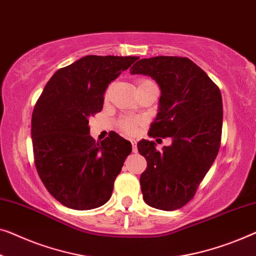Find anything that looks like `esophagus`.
Returning <instances> with one entry per match:
<instances>
[{
	"label": "esophagus",
	"instance_id": "obj_1",
	"mask_svg": "<svg viewBox=\"0 0 256 256\" xmlns=\"http://www.w3.org/2000/svg\"><path fill=\"white\" fill-rule=\"evenodd\" d=\"M130 142H132V152L136 154L137 152V142L135 140H132Z\"/></svg>",
	"mask_w": 256,
	"mask_h": 256
}]
</instances>
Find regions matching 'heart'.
I'll return each instance as SVG.
<instances>
[{
	"label": "heart",
	"instance_id": "heart-1",
	"mask_svg": "<svg viewBox=\"0 0 256 256\" xmlns=\"http://www.w3.org/2000/svg\"><path fill=\"white\" fill-rule=\"evenodd\" d=\"M150 83H154V82L152 80H146V78L140 80L138 82V86H140V85H144V84H150ZM142 124H143L142 118H122V119L118 122V126H119L120 130L128 135L136 134V132L138 130L140 126H142Z\"/></svg>",
	"mask_w": 256,
	"mask_h": 256
}]
</instances>
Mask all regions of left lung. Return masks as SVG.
<instances>
[{
	"label": "left lung",
	"instance_id": "obj_1",
	"mask_svg": "<svg viewBox=\"0 0 256 256\" xmlns=\"http://www.w3.org/2000/svg\"><path fill=\"white\" fill-rule=\"evenodd\" d=\"M130 74L150 76L160 88L157 118L149 136L172 138L171 146L160 151L154 140L137 143L148 162L140 179L143 200L156 209H180L194 198L220 151V91L188 58H142L132 66Z\"/></svg>",
	"mask_w": 256,
	"mask_h": 256
}]
</instances>
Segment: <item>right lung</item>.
<instances>
[{
	"mask_svg": "<svg viewBox=\"0 0 256 256\" xmlns=\"http://www.w3.org/2000/svg\"><path fill=\"white\" fill-rule=\"evenodd\" d=\"M137 60L88 55L58 69L36 104L31 135L36 171L68 208L94 209L112 196L132 143L114 132L96 143L88 119L102 110L108 84Z\"/></svg>",
	"mask_w": 256,
	"mask_h": 256,
	"instance_id": "right-lung-1",
	"label": "right lung"
}]
</instances>
